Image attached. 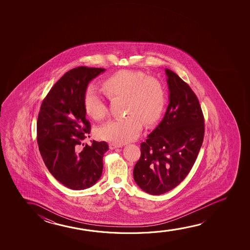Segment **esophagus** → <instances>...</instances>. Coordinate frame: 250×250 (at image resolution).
Masks as SVG:
<instances>
[{
  "label": "esophagus",
  "mask_w": 250,
  "mask_h": 250,
  "mask_svg": "<svg viewBox=\"0 0 250 250\" xmlns=\"http://www.w3.org/2000/svg\"><path fill=\"white\" fill-rule=\"evenodd\" d=\"M121 147V145H119V144H113V143H110L109 144V148L110 149H115L117 147Z\"/></svg>",
  "instance_id": "1"
}]
</instances>
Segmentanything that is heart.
<instances>
[{
  "label": "heart",
  "mask_w": 250,
  "mask_h": 250,
  "mask_svg": "<svg viewBox=\"0 0 250 250\" xmlns=\"http://www.w3.org/2000/svg\"><path fill=\"white\" fill-rule=\"evenodd\" d=\"M108 99L123 98L124 113L126 116L110 120L97 130L98 137L113 144L133 140L142 129V121L150 125L160 120L164 111L166 94L157 79L136 70H120L106 77L101 83ZM85 113L94 120H103L107 107L103 98L92 89L83 96Z\"/></svg>",
  "instance_id": "1"
}]
</instances>
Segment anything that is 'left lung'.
I'll return each mask as SVG.
<instances>
[{"label": "left lung", "instance_id": "8db88e82", "mask_svg": "<svg viewBox=\"0 0 250 250\" xmlns=\"http://www.w3.org/2000/svg\"><path fill=\"white\" fill-rule=\"evenodd\" d=\"M167 76L169 101L164 118L141 144L134 180L144 191L161 195L181 183L191 170L202 147L205 125L197 96L174 72Z\"/></svg>", "mask_w": 250, "mask_h": 250}]
</instances>
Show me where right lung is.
I'll return each mask as SVG.
<instances>
[{
	"instance_id": "1",
	"label": "right lung",
	"mask_w": 250,
	"mask_h": 250,
	"mask_svg": "<svg viewBox=\"0 0 250 250\" xmlns=\"http://www.w3.org/2000/svg\"><path fill=\"white\" fill-rule=\"evenodd\" d=\"M104 68L79 66L70 70L52 87L42 103L38 118V144L42 158L55 179L75 190L89 188L99 180L106 142L83 144L89 137L83 96L89 83Z\"/></svg>"
}]
</instances>
